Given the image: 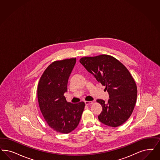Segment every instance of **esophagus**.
Listing matches in <instances>:
<instances>
[{"label":"esophagus","instance_id":"esophagus-1","mask_svg":"<svg viewBox=\"0 0 160 160\" xmlns=\"http://www.w3.org/2000/svg\"><path fill=\"white\" fill-rule=\"evenodd\" d=\"M84 103L86 105H92L93 103V102H92V101H85Z\"/></svg>","mask_w":160,"mask_h":160}]
</instances>
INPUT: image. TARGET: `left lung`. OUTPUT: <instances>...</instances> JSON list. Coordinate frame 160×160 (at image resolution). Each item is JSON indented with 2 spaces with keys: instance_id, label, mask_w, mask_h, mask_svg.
<instances>
[{
  "instance_id": "8db88e82",
  "label": "left lung",
  "mask_w": 160,
  "mask_h": 160,
  "mask_svg": "<svg viewBox=\"0 0 160 160\" xmlns=\"http://www.w3.org/2000/svg\"><path fill=\"white\" fill-rule=\"evenodd\" d=\"M80 62L106 87L109 95L108 102L97 100L102 106L99 120L112 127L124 123L132 114L137 97V84L126 67L106 54L82 57Z\"/></svg>"
}]
</instances>
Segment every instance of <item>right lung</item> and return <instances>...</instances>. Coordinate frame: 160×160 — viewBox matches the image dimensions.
<instances>
[{
	"label": "right lung",
	"instance_id": "right-lung-1",
	"mask_svg": "<svg viewBox=\"0 0 160 160\" xmlns=\"http://www.w3.org/2000/svg\"><path fill=\"white\" fill-rule=\"evenodd\" d=\"M76 58L55 61L39 79L37 94L39 106L48 126L57 132L68 133L77 128L84 109L83 102L73 104L64 96Z\"/></svg>",
	"mask_w": 160,
	"mask_h": 160
}]
</instances>
